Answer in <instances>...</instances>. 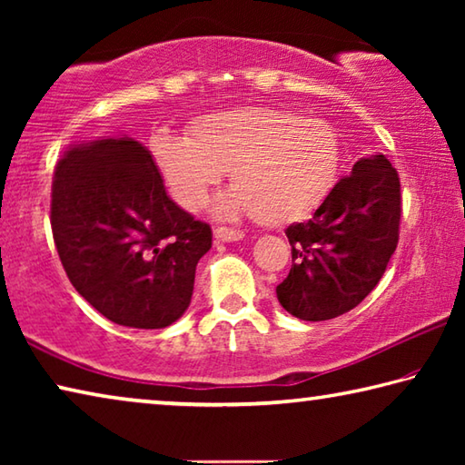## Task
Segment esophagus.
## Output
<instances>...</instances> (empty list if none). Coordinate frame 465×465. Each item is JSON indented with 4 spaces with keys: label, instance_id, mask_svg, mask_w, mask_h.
<instances>
[{
    "label": "esophagus",
    "instance_id": "34e87169",
    "mask_svg": "<svg viewBox=\"0 0 465 465\" xmlns=\"http://www.w3.org/2000/svg\"><path fill=\"white\" fill-rule=\"evenodd\" d=\"M217 242H238L243 238V232L240 230H232V227H217L213 232Z\"/></svg>",
    "mask_w": 465,
    "mask_h": 465
}]
</instances>
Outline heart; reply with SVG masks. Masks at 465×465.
<instances>
[{"mask_svg": "<svg viewBox=\"0 0 465 465\" xmlns=\"http://www.w3.org/2000/svg\"><path fill=\"white\" fill-rule=\"evenodd\" d=\"M149 152L183 209H201L230 170L235 186L219 201V213H252L269 227L310 219L332 194L342 168L334 127L272 106L201 114L188 137L155 133Z\"/></svg>", "mask_w": 465, "mask_h": 465, "instance_id": "heart-1", "label": "heart"}]
</instances>
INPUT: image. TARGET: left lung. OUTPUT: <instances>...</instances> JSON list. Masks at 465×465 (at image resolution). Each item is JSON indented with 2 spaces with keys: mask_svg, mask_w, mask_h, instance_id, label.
I'll return each instance as SVG.
<instances>
[{
  "mask_svg": "<svg viewBox=\"0 0 465 465\" xmlns=\"http://www.w3.org/2000/svg\"><path fill=\"white\" fill-rule=\"evenodd\" d=\"M402 194L388 157H361L308 223L289 225L293 264L279 303L305 322L351 312L383 277L400 238Z\"/></svg>",
  "mask_w": 465,
  "mask_h": 465,
  "instance_id": "1",
  "label": "left lung"
}]
</instances>
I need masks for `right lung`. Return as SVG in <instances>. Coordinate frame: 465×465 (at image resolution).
<instances>
[{"label": "right lung", "instance_id": "1", "mask_svg": "<svg viewBox=\"0 0 465 465\" xmlns=\"http://www.w3.org/2000/svg\"><path fill=\"white\" fill-rule=\"evenodd\" d=\"M51 227L77 293L114 324L143 330L186 312L213 240L170 199L152 153L131 137L69 145L54 166Z\"/></svg>", "mask_w": 465, "mask_h": 465}]
</instances>
